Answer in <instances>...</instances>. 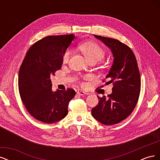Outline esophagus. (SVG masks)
Instances as JSON below:
<instances>
[{"mask_svg": "<svg viewBox=\"0 0 160 160\" xmlns=\"http://www.w3.org/2000/svg\"><path fill=\"white\" fill-rule=\"evenodd\" d=\"M77 94L79 95H85L86 94H88L87 93H85L84 91H77Z\"/></svg>", "mask_w": 160, "mask_h": 160, "instance_id": "esophagus-1", "label": "esophagus"}]
</instances>
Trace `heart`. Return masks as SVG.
<instances>
[{"label":"heart","mask_w":160,"mask_h":160,"mask_svg":"<svg viewBox=\"0 0 160 160\" xmlns=\"http://www.w3.org/2000/svg\"><path fill=\"white\" fill-rule=\"evenodd\" d=\"M79 48L83 52L89 62L99 61L102 59L105 56V51L101 46L93 42H85L79 45ZM72 54V51L67 49L62 56V61L63 63H67L69 61Z\"/></svg>","instance_id":"b5f03b06"}]
</instances>
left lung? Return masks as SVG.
I'll return each mask as SVG.
<instances>
[{"mask_svg": "<svg viewBox=\"0 0 160 160\" xmlns=\"http://www.w3.org/2000/svg\"><path fill=\"white\" fill-rule=\"evenodd\" d=\"M111 51L113 65L106 76L107 84L113 83L108 98H99V103L91 110L93 117L106 125L118 123L132 113L137 105L141 89V79L136 58L132 50L119 41L98 35Z\"/></svg>", "mask_w": 160, "mask_h": 160, "instance_id": "left-lung-1", "label": "left lung"}]
</instances>
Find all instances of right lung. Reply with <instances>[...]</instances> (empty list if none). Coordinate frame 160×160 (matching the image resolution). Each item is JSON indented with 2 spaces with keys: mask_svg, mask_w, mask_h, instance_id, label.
<instances>
[{
  "mask_svg": "<svg viewBox=\"0 0 160 160\" xmlns=\"http://www.w3.org/2000/svg\"><path fill=\"white\" fill-rule=\"evenodd\" d=\"M75 37L71 34L43 38L29 48L22 62L19 93L28 113L40 122H57L68 113V105L75 91H52L50 77L61 68L62 54Z\"/></svg>",
  "mask_w": 160,
  "mask_h": 160,
  "instance_id": "obj_1",
  "label": "right lung"
}]
</instances>
